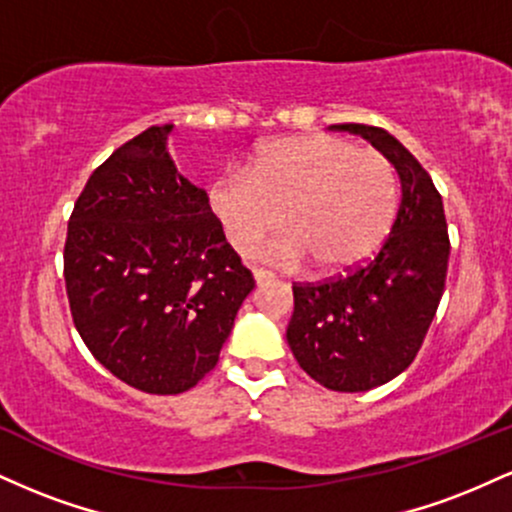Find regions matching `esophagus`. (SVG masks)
<instances>
[{
	"instance_id": "esophagus-1",
	"label": "esophagus",
	"mask_w": 512,
	"mask_h": 512,
	"mask_svg": "<svg viewBox=\"0 0 512 512\" xmlns=\"http://www.w3.org/2000/svg\"><path fill=\"white\" fill-rule=\"evenodd\" d=\"M252 276H255L257 284H264V281H272L274 279V274L269 272V269H262V267L252 269Z\"/></svg>"
}]
</instances>
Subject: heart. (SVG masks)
Masks as SVG:
<instances>
[{
    "label": "heart",
    "mask_w": 512,
    "mask_h": 512,
    "mask_svg": "<svg viewBox=\"0 0 512 512\" xmlns=\"http://www.w3.org/2000/svg\"><path fill=\"white\" fill-rule=\"evenodd\" d=\"M209 204L228 243L250 252L284 223L289 233L264 255L308 257L322 272L356 267L378 250L399 204L397 170L383 151L308 134L276 139L250 170H228L211 185Z\"/></svg>",
    "instance_id": "heart-1"
}]
</instances>
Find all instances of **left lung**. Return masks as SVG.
Listing matches in <instances>:
<instances>
[{"label": "left lung", "mask_w": 512, "mask_h": 512, "mask_svg": "<svg viewBox=\"0 0 512 512\" xmlns=\"http://www.w3.org/2000/svg\"><path fill=\"white\" fill-rule=\"evenodd\" d=\"M361 134L390 158L402 202L380 248L330 279L293 284L286 339L315 383L366 392L411 366L445 289L450 257L443 197L431 175L385 129L332 125Z\"/></svg>", "instance_id": "obj_1"}]
</instances>
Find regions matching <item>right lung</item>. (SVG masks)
I'll return each mask as SVG.
<instances>
[{
  "instance_id": "add662e5",
  "label": "right lung",
  "mask_w": 512,
  "mask_h": 512,
  "mask_svg": "<svg viewBox=\"0 0 512 512\" xmlns=\"http://www.w3.org/2000/svg\"><path fill=\"white\" fill-rule=\"evenodd\" d=\"M170 129L149 127L93 170L64 243L76 332L117 380L149 395L195 387L255 289L207 192L170 161Z\"/></svg>"
}]
</instances>
